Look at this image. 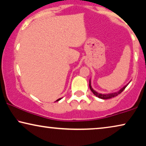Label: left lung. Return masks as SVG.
I'll return each mask as SVG.
<instances>
[{
    "mask_svg": "<svg viewBox=\"0 0 146 146\" xmlns=\"http://www.w3.org/2000/svg\"><path fill=\"white\" fill-rule=\"evenodd\" d=\"M128 84H126L125 86L123 87V88H121L120 90H119V91H117V92H113V93H110V94H101V93L97 92L96 91H95L94 89L92 88V86H91L90 79V81H89V86H90V90L92 92L93 94H94L96 97H98L99 98L104 99V100H107V99L112 98H114L115 96H117V95H119V94H121V93L123 92L124 90H125V88L128 86Z\"/></svg>",
    "mask_w": 146,
    "mask_h": 146,
    "instance_id": "1",
    "label": "left lung"
}]
</instances>
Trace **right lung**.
Masks as SVG:
<instances>
[{
    "instance_id": "add662e5",
    "label": "right lung",
    "mask_w": 146,
    "mask_h": 146,
    "mask_svg": "<svg viewBox=\"0 0 146 146\" xmlns=\"http://www.w3.org/2000/svg\"><path fill=\"white\" fill-rule=\"evenodd\" d=\"M62 99V98H59L58 100H56V102H58V101H59V100H60Z\"/></svg>"
}]
</instances>
